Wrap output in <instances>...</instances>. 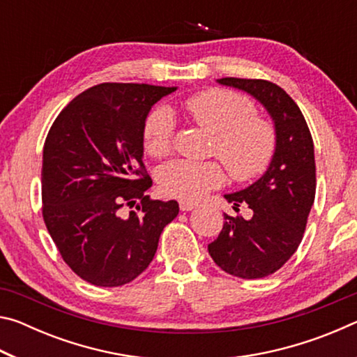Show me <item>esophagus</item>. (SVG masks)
<instances>
[{
	"label": "esophagus",
	"mask_w": 357,
	"mask_h": 357,
	"mask_svg": "<svg viewBox=\"0 0 357 357\" xmlns=\"http://www.w3.org/2000/svg\"><path fill=\"white\" fill-rule=\"evenodd\" d=\"M198 206L197 203H192V202H179V209L181 211H192V209H195Z\"/></svg>",
	"instance_id": "esophagus-1"
}]
</instances>
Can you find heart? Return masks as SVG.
Here are the masks:
<instances>
[{
    "mask_svg": "<svg viewBox=\"0 0 357 357\" xmlns=\"http://www.w3.org/2000/svg\"><path fill=\"white\" fill-rule=\"evenodd\" d=\"M185 113L198 128L214 135L213 153L236 181H249L269 165L275 149V132L255 116L249 99L220 88H209L187 98ZM174 132L173 113L165 107L151 112L143 124V146L149 155H165ZM223 183L215 162L173 160L160 168L159 187L168 197L195 202Z\"/></svg>",
    "mask_w": 357,
    "mask_h": 357,
    "instance_id": "heart-1",
    "label": "heart"
}]
</instances>
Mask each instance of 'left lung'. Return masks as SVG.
I'll list each match as a JSON object with an SVG mask.
<instances>
[{
	"mask_svg": "<svg viewBox=\"0 0 357 357\" xmlns=\"http://www.w3.org/2000/svg\"><path fill=\"white\" fill-rule=\"evenodd\" d=\"M217 83L250 94L274 123L275 149L268 170L245 189L223 195L236 211L247 204L252 217L223 214L222 231L208 245L222 271L261 279L280 269L302 241L317 189L313 140L299 107L275 83L234 77Z\"/></svg>",
	"mask_w": 357,
	"mask_h": 357,
	"instance_id": "obj_1",
	"label": "left lung"
}]
</instances>
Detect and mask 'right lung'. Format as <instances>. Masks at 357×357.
<instances>
[{"label": "right lung", "mask_w": 357, "mask_h": 357, "mask_svg": "<svg viewBox=\"0 0 357 357\" xmlns=\"http://www.w3.org/2000/svg\"><path fill=\"white\" fill-rule=\"evenodd\" d=\"M176 86L100 83L58 114L42 157V215L66 264L96 287L137 279L155 255L178 202L151 200L143 124ZM124 206H136L128 216Z\"/></svg>", "instance_id": "obj_1"}]
</instances>
